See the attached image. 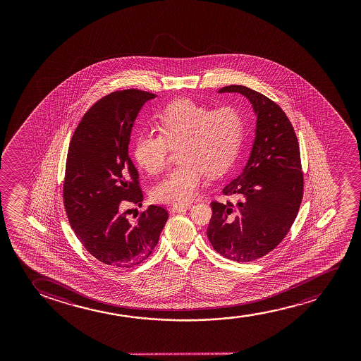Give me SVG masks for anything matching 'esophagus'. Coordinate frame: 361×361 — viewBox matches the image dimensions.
<instances>
[{"mask_svg":"<svg viewBox=\"0 0 361 361\" xmlns=\"http://www.w3.org/2000/svg\"><path fill=\"white\" fill-rule=\"evenodd\" d=\"M190 207H191V203H188V204H173L171 208H170V211H171V212H178V211L188 209Z\"/></svg>","mask_w":361,"mask_h":361,"instance_id":"esophagus-1","label":"esophagus"}]
</instances>
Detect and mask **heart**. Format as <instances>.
I'll return each mask as SVG.
<instances>
[{
  "label": "heart",
  "mask_w": 361,
  "mask_h": 361,
  "mask_svg": "<svg viewBox=\"0 0 361 361\" xmlns=\"http://www.w3.org/2000/svg\"><path fill=\"white\" fill-rule=\"evenodd\" d=\"M160 133H143L134 145L140 168L152 175L168 165L178 147V166L152 191L154 201L185 204L197 196L206 173L227 171L237 159L245 134V121L234 107L211 109L192 99H178L157 114Z\"/></svg>",
  "instance_id": "heart-1"
}]
</instances>
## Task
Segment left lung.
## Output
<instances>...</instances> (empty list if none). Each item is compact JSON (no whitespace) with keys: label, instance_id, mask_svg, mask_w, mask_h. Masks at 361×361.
Masks as SVG:
<instances>
[{"label":"left lung","instance_id":"obj_1","mask_svg":"<svg viewBox=\"0 0 361 361\" xmlns=\"http://www.w3.org/2000/svg\"><path fill=\"white\" fill-rule=\"evenodd\" d=\"M245 96L257 114L255 139L243 173L223 188L234 202L213 201L207 237L227 259L249 262L267 255L286 237L303 197L296 133L279 104L242 85L218 91Z\"/></svg>","mask_w":361,"mask_h":361}]
</instances>
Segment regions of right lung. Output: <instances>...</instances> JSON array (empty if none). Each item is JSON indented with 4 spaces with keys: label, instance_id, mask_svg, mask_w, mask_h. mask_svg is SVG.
I'll return each instance as SVG.
<instances>
[{
    "label": "right lung",
    "instance_id": "obj_1",
    "mask_svg": "<svg viewBox=\"0 0 361 361\" xmlns=\"http://www.w3.org/2000/svg\"><path fill=\"white\" fill-rule=\"evenodd\" d=\"M154 97L135 89L104 96L84 114L70 140L65 211L85 249L109 267H132L148 259L168 221V211L154 204L137 221L124 212L143 201L128 144L139 111Z\"/></svg>",
    "mask_w": 361,
    "mask_h": 361
}]
</instances>
